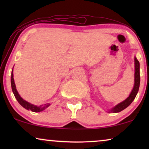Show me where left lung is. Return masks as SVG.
Segmentation results:
<instances>
[{
  "label": "left lung",
  "instance_id": "left-lung-1",
  "mask_svg": "<svg viewBox=\"0 0 149 149\" xmlns=\"http://www.w3.org/2000/svg\"><path fill=\"white\" fill-rule=\"evenodd\" d=\"M134 61H135V79H134V88L132 89L131 93L129 95V97L127 99L125 100L123 102H122L119 104H117L116 107L113 108L111 110H110L109 113H119L123 111L125 109H126L128 106L131 104V103L134 101L135 97L137 95L138 89H139L140 87V63L136 58H134Z\"/></svg>",
  "mask_w": 149,
  "mask_h": 149
}]
</instances>
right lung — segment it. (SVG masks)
I'll return each instance as SVG.
<instances>
[{"mask_svg":"<svg viewBox=\"0 0 149 149\" xmlns=\"http://www.w3.org/2000/svg\"><path fill=\"white\" fill-rule=\"evenodd\" d=\"M11 88H12V91H13V94L15 95V98L17 99V100L18 102L20 104V105H22L24 109H27V110H30L32 112H35V113H37V112H40L42 111H43L44 109H45L47 107H48L50 104H45L43 105H40L39 107L38 106H35L33 104H31L22 98L20 97V95L18 93L17 89H16L15 87V82H14V79H13V70H12V73H11Z\"/></svg>","mask_w":149,"mask_h":149,"instance_id":"obj_1","label":"right lung"}]
</instances>
